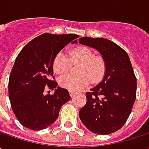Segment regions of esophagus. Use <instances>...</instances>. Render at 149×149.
<instances>
[{
	"label": "esophagus",
	"instance_id": "esophagus-1",
	"mask_svg": "<svg viewBox=\"0 0 149 149\" xmlns=\"http://www.w3.org/2000/svg\"><path fill=\"white\" fill-rule=\"evenodd\" d=\"M69 95L71 96H73L75 95V91H69Z\"/></svg>",
	"mask_w": 149,
	"mask_h": 149
}]
</instances>
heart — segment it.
Instances as JSON below:
<instances>
[{
    "instance_id": "b5f03b06",
    "label": "heart",
    "mask_w": 149,
    "mask_h": 149,
    "mask_svg": "<svg viewBox=\"0 0 149 149\" xmlns=\"http://www.w3.org/2000/svg\"><path fill=\"white\" fill-rule=\"evenodd\" d=\"M69 59L62 52L56 54L53 60V69L56 74H63L70 68L71 63H80L78 76L64 75L58 79L61 87L77 91L90 84L97 83L103 79L105 73V62L100 56H95L92 50L86 47H77L69 52ZM71 63H70V62Z\"/></svg>"
}]
</instances>
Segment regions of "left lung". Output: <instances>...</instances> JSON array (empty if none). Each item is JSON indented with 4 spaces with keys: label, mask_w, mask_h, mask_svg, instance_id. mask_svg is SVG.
<instances>
[{
    "label": "left lung",
    "mask_w": 149,
    "mask_h": 149,
    "mask_svg": "<svg viewBox=\"0 0 149 149\" xmlns=\"http://www.w3.org/2000/svg\"><path fill=\"white\" fill-rule=\"evenodd\" d=\"M79 44L99 51L106 66L103 80L86 93L80 119L94 134L115 133L125 124L136 99L137 80L130 59L121 47L107 39L82 37Z\"/></svg>",
    "instance_id": "obj_1"
}]
</instances>
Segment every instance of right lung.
<instances>
[{
	"mask_svg": "<svg viewBox=\"0 0 149 149\" xmlns=\"http://www.w3.org/2000/svg\"><path fill=\"white\" fill-rule=\"evenodd\" d=\"M79 36L74 33H45L24 47L14 63L9 79V98L19 122L31 130H41L54 124L59 110L71 99L68 91L58 86L53 60L66 45ZM55 89L44 95V88Z\"/></svg>",
	"mask_w": 149,
	"mask_h": 149,
	"instance_id": "add662e5",
	"label": "right lung"
}]
</instances>
